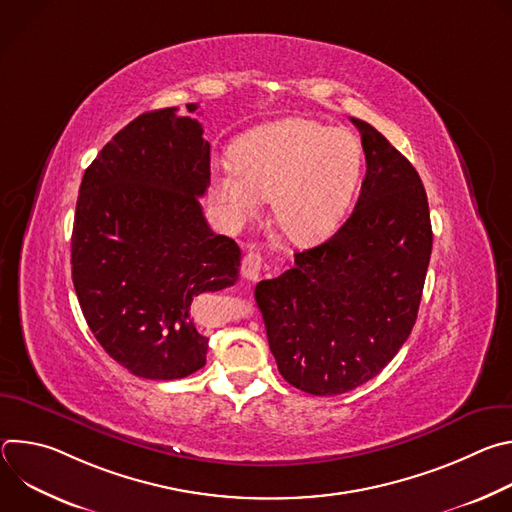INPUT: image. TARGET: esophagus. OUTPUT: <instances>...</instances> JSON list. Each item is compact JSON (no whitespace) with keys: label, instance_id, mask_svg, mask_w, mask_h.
<instances>
[{"label":"esophagus","instance_id":"1","mask_svg":"<svg viewBox=\"0 0 512 512\" xmlns=\"http://www.w3.org/2000/svg\"><path fill=\"white\" fill-rule=\"evenodd\" d=\"M261 267H263V257L259 251H247V255L243 257V265L241 271L249 281H257L261 275Z\"/></svg>","mask_w":512,"mask_h":512}]
</instances>
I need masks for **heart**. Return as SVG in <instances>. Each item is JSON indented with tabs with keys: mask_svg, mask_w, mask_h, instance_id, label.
<instances>
[{
	"mask_svg": "<svg viewBox=\"0 0 512 512\" xmlns=\"http://www.w3.org/2000/svg\"><path fill=\"white\" fill-rule=\"evenodd\" d=\"M233 168L210 176V194L231 227H243L271 198L277 231L306 247L326 239L346 216L362 168V148L346 129L287 117L245 133Z\"/></svg>",
	"mask_w": 512,
	"mask_h": 512,
	"instance_id": "heart-1",
	"label": "heart"
}]
</instances>
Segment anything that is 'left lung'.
Masks as SVG:
<instances>
[{"label":"left lung","instance_id":"8db88e82","mask_svg":"<svg viewBox=\"0 0 512 512\" xmlns=\"http://www.w3.org/2000/svg\"><path fill=\"white\" fill-rule=\"evenodd\" d=\"M352 123L367 176L348 221L255 287L281 377L318 397L364 385L399 352L417 320L433 243L417 170L373 125Z\"/></svg>","mask_w":512,"mask_h":512}]
</instances>
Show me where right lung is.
<instances>
[{
    "mask_svg": "<svg viewBox=\"0 0 512 512\" xmlns=\"http://www.w3.org/2000/svg\"><path fill=\"white\" fill-rule=\"evenodd\" d=\"M176 111L139 115L99 152L81 182L70 243L91 332L123 369L152 381L204 367L208 338L192 322V300L235 285L241 267L239 245L214 235L202 214L210 143L198 119Z\"/></svg>",
    "mask_w": 512,
    "mask_h": 512,
    "instance_id": "1",
    "label": "right lung"
}]
</instances>
